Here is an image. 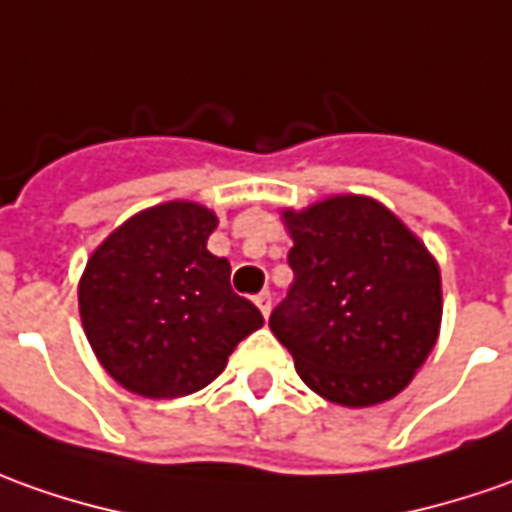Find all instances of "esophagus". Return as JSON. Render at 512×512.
<instances>
[{
    "label": "esophagus",
    "mask_w": 512,
    "mask_h": 512,
    "mask_svg": "<svg viewBox=\"0 0 512 512\" xmlns=\"http://www.w3.org/2000/svg\"><path fill=\"white\" fill-rule=\"evenodd\" d=\"M255 305L260 308V314L269 316L271 314V294H269V291H260V294L255 297Z\"/></svg>",
    "instance_id": "34e87169"
}]
</instances>
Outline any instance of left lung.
Returning a JSON list of instances; mask_svg holds the SVG:
<instances>
[{
    "label": "left lung",
    "mask_w": 512,
    "mask_h": 512,
    "mask_svg": "<svg viewBox=\"0 0 512 512\" xmlns=\"http://www.w3.org/2000/svg\"><path fill=\"white\" fill-rule=\"evenodd\" d=\"M294 283L269 328L316 395L373 406L401 392L443 319L440 269L395 212L367 196L285 210Z\"/></svg>",
    "instance_id": "obj_1"
}]
</instances>
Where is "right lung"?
I'll return each instance as SVG.
<instances>
[{
    "label": "right lung",
    "instance_id": "obj_1",
    "mask_svg": "<svg viewBox=\"0 0 512 512\" xmlns=\"http://www.w3.org/2000/svg\"><path fill=\"white\" fill-rule=\"evenodd\" d=\"M215 212L168 201L137 212L89 257L78 285L86 339L106 373L142 398H182L215 381L263 316L207 249Z\"/></svg>",
    "mask_w": 512,
    "mask_h": 512
}]
</instances>
